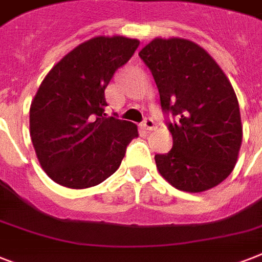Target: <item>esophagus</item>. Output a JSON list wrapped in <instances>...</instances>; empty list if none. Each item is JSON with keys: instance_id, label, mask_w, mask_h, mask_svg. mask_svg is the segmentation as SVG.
<instances>
[{"instance_id": "34e87169", "label": "esophagus", "mask_w": 262, "mask_h": 262, "mask_svg": "<svg viewBox=\"0 0 262 262\" xmlns=\"http://www.w3.org/2000/svg\"><path fill=\"white\" fill-rule=\"evenodd\" d=\"M143 126L145 130H154V129H155V121L152 118H147L144 121Z\"/></svg>"}]
</instances>
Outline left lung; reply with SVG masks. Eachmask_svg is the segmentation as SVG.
I'll use <instances>...</instances> for the list:
<instances>
[{"instance_id":"obj_1","label":"left lung","mask_w":262,"mask_h":262,"mask_svg":"<svg viewBox=\"0 0 262 262\" xmlns=\"http://www.w3.org/2000/svg\"><path fill=\"white\" fill-rule=\"evenodd\" d=\"M152 72L168 122L171 151L155 155L160 175L178 190L200 193L234 170L242 144L238 99L216 61L197 43L155 38L139 53Z\"/></svg>"}]
</instances>
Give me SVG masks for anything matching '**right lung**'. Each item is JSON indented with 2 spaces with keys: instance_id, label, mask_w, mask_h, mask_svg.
I'll return each instance as SVG.
<instances>
[{
  "instance_id": "obj_1",
  "label": "right lung",
  "mask_w": 262,
  "mask_h": 262,
  "mask_svg": "<svg viewBox=\"0 0 262 262\" xmlns=\"http://www.w3.org/2000/svg\"><path fill=\"white\" fill-rule=\"evenodd\" d=\"M139 45L121 35L85 40L39 85L30 107V135L39 163L55 183L87 189L118 170L139 132L135 123L107 117L104 90Z\"/></svg>"
}]
</instances>
